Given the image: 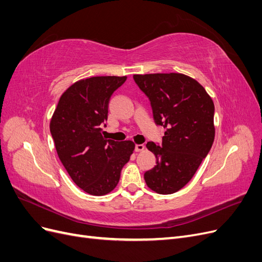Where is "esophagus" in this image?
Segmentation results:
<instances>
[{
	"label": "esophagus",
	"mask_w": 262,
	"mask_h": 262,
	"mask_svg": "<svg viewBox=\"0 0 262 262\" xmlns=\"http://www.w3.org/2000/svg\"><path fill=\"white\" fill-rule=\"evenodd\" d=\"M145 149V146L143 144H137L136 145V152H142Z\"/></svg>",
	"instance_id": "1"
}]
</instances>
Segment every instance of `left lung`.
Instances as JSON below:
<instances>
[{
	"mask_svg": "<svg viewBox=\"0 0 262 262\" xmlns=\"http://www.w3.org/2000/svg\"><path fill=\"white\" fill-rule=\"evenodd\" d=\"M133 78L149 98L155 122L165 129L162 147L147 142L156 165L144 173V180L156 193H175L191 180L212 147L213 100L199 82L182 73L134 74Z\"/></svg>",
	"mask_w": 262,
	"mask_h": 262,
	"instance_id": "left-lung-1",
	"label": "left lung"
}]
</instances>
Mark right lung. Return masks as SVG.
<instances>
[{
	"instance_id": "right-lung-1",
	"label": "right lung",
	"mask_w": 262,
	"mask_h": 262,
	"mask_svg": "<svg viewBox=\"0 0 262 262\" xmlns=\"http://www.w3.org/2000/svg\"><path fill=\"white\" fill-rule=\"evenodd\" d=\"M126 76H92L78 80L61 95L50 120V132L61 163L85 192L105 195L117 187L123 166L136 144L107 140V121L113 93Z\"/></svg>"
}]
</instances>
